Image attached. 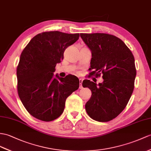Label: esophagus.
<instances>
[{
    "label": "esophagus",
    "instance_id": "esophagus-1",
    "mask_svg": "<svg viewBox=\"0 0 151 151\" xmlns=\"http://www.w3.org/2000/svg\"><path fill=\"white\" fill-rule=\"evenodd\" d=\"M82 83H83V79H79V84H80L79 88H80V89H81V88H83Z\"/></svg>",
    "mask_w": 151,
    "mask_h": 151
}]
</instances>
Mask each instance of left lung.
<instances>
[{
  "label": "left lung",
  "mask_w": 151,
  "mask_h": 151,
  "mask_svg": "<svg viewBox=\"0 0 151 151\" xmlns=\"http://www.w3.org/2000/svg\"><path fill=\"white\" fill-rule=\"evenodd\" d=\"M81 37L91 51L90 74L99 77L97 84L85 79L83 86L91 91L86 111L98 122H109L126 108L134 90L137 75L134 58L120 38L106 33H81Z\"/></svg>",
  "instance_id": "left-lung-1"
}]
</instances>
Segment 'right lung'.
Listing matches in <instances>:
<instances>
[{"label": "right lung", "instance_id": "right-lung-1", "mask_svg": "<svg viewBox=\"0 0 151 151\" xmlns=\"http://www.w3.org/2000/svg\"><path fill=\"white\" fill-rule=\"evenodd\" d=\"M79 34L60 31L36 35L24 48L17 69L18 96L27 111L38 120L50 122L63 113L65 101L79 86L76 76L54 78L55 67L67 48Z\"/></svg>", "mask_w": 151, "mask_h": 151}]
</instances>
